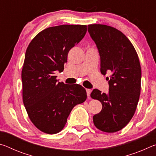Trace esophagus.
I'll use <instances>...</instances> for the list:
<instances>
[{
    "label": "esophagus",
    "instance_id": "obj_1",
    "mask_svg": "<svg viewBox=\"0 0 156 156\" xmlns=\"http://www.w3.org/2000/svg\"><path fill=\"white\" fill-rule=\"evenodd\" d=\"M86 91H87V96L89 97V96H90V94H91V89H87Z\"/></svg>",
    "mask_w": 156,
    "mask_h": 156
}]
</instances>
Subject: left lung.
Returning <instances> with one entry per match:
<instances>
[{"label": "left lung", "instance_id": "left-lung-1", "mask_svg": "<svg viewBox=\"0 0 156 156\" xmlns=\"http://www.w3.org/2000/svg\"><path fill=\"white\" fill-rule=\"evenodd\" d=\"M88 31L98 49L102 74L110 73L107 94L95 89L91 97L101 102L102 109L94 115L99 130L113 133L131 120L141 89V67L138 54L125 34L111 26L88 25Z\"/></svg>", "mask_w": 156, "mask_h": 156}]
</instances>
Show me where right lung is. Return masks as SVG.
Listing matches in <instances>:
<instances>
[{
	"instance_id": "1",
	"label": "right lung",
	"mask_w": 156,
	"mask_h": 156,
	"mask_svg": "<svg viewBox=\"0 0 156 156\" xmlns=\"http://www.w3.org/2000/svg\"><path fill=\"white\" fill-rule=\"evenodd\" d=\"M87 25L48 27L32 39L26 50L21 78L23 100L29 118L37 129L55 134L65 127L70 112L87 99L80 84L58 82L69 51L84 38Z\"/></svg>"
}]
</instances>
